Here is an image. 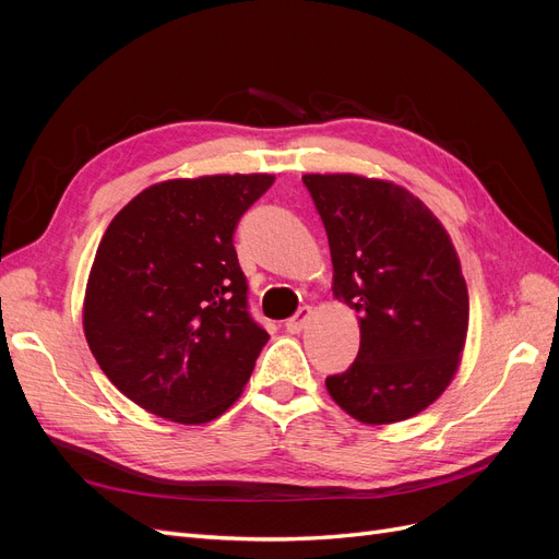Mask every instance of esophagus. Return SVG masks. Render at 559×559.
I'll return each mask as SVG.
<instances>
[{
    "mask_svg": "<svg viewBox=\"0 0 559 559\" xmlns=\"http://www.w3.org/2000/svg\"><path fill=\"white\" fill-rule=\"evenodd\" d=\"M310 317H312V308L310 306H302L292 319H286V324H284V329L289 331V333H300L302 329H306V324L310 321Z\"/></svg>",
    "mask_w": 559,
    "mask_h": 559,
    "instance_id": "1",
    "label": "esophagus"
}]
</instances>
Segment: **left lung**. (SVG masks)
I'll return each instance as SVG.
<instances>
[{
	"mask_svg": "<svg viewBox=\"0 0 559 559\" xmlns=\"http://www.w3.org/2000/svg\"><path fill=\"white\" fill-rule=\"evenodd\" d=\"M324 222L333 296L359 314L354 364L326 378L364 425L427 411L452 382L468 331V289L448 230L408 189L361 175H302Z\"/></svg>",
	"mask_w": 559,
	"mask_h": 559,
	"instance_id": "1",
	"label": "left lung"
}]
</instances>
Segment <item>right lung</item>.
I'll use <instances>...</instances> for the list:
<instances>
[{
	"label": "right lung",
	"mask_w": 559,
	"mask_h": 559,
	"mask_svg": "<svg viewBox=\"0 0 559 559\" xmlns=\"http://www.w3.org/2000/svg\"><path fill=\"white\" fill-rule=\"evenodd\" d=\"M273 175L148 186L99 240L83 333L118 392L177 425H205L240 399L267 333L247 312L233 247Z\"/></svg>",
	"instance_id": "1"
}]
</instances>
